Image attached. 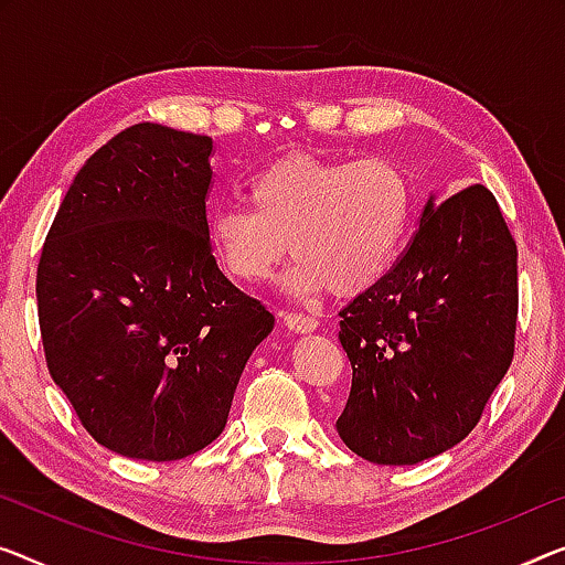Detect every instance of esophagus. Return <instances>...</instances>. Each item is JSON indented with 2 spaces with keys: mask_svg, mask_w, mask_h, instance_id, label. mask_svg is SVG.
Listing matches in <instances>:
<instances>
[{
  "mask_svg": "<svg viewBox=\"0 0 565 565\" xmlns=\"http://www.w3.org/2000/svg\"><path fill=\"white\" fill-rule=\"evenodd\" d=\"M284 324L289 327L291 332L297 334H307V332H315L319 322L315 317H307V315H284Z\"/></svg>",
  "mask_w": 565,
  "mask_h": 565,
  "instance_id": "1",
  "label": "esophagus"
}]
</instances>
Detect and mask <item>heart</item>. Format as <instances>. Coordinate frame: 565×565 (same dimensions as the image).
Segmentation results:
<instances>
[{"label":"heart","instance_id":"b5f03b06","mask_svg":"<svg viewBox=\"0 0 565 565\" xmlns=\"http://www.w3.org/2000/svg\"><path fill=\"white\" fill-rule=\"evenodd\" d=\"M411 217V184L391 159L286 154L248 182V207L207 213L210 248L243 284L271 279L297 256L284 286L297 297L358 294L395 264Z\"/></svg>","mask_w":565,"mask_h":565}]
</instances>
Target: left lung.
I'll list each match as a JSON object with an SVG mask.
<instances>
[{"mask_svg": "<svg viewBox=\"0 0 565 565\" xmlns=\"http://www.w3.org/2000/svg\"><path fill=\"white\" fill-rule=\"evenodd\" d=\"M340 317L352 388L337 434L348 449L403 467L457 446L515 350L518 246L492 192L428 198L406 254Z\"/></svg>", "mask_w": 565, "mask_h": 565, "instance_id": "8db88e82", "label": "left lung"}]
</instances>
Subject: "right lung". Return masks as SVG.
Here are the masks:
<instances>
[{"mask_svg":"<svg viewBox=\"0 0 565 565\" xmlns=\"http://www.w3.org/2000/svg\"><path fill=\"white\" fill-rule=\"evenodd\" d=\"M213 139L134 124L65 192L38 266L47 370L94 439L174 461L228 424L274 315L210 254Z\"/></svg>","mask_w":565,"mask_h":565,"instance_id":"right-lung-1","label":"right lung"}]
</instances>
